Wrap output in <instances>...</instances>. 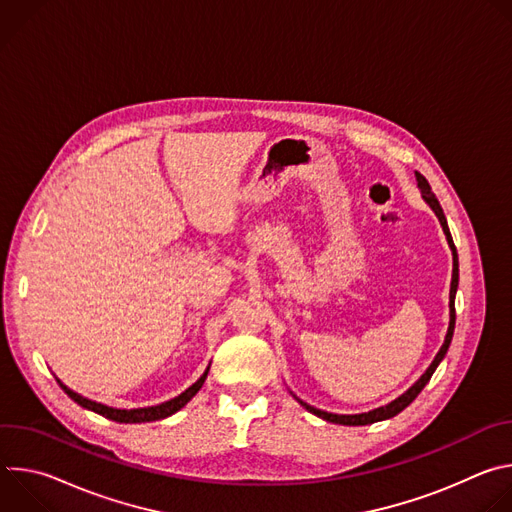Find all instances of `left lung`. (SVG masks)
<instances>
[{
    "mask_svg": "<svg viewBox=\"0 0 512 512\" xmlns=\"http://www.w3.org/2000/svg\"><path fill=\"white\" fill-rule=\"evenodd\" d=\"M415 176H417V186L421 188L423 198H425V200H427V204L433 208V212L437 214V218H440V223H442V227H444V233H446V237H448V243H450V247H452V255H454V271H452V287H450V328H448L446 340H444V344H442L440 352H437V356L433 358V362L429 364V369L421 375V379H419V381H417V383H415L407 393H403L399 399H395L393 403H389V405H385V407H379V409H375V411L360 413V415H336V413H328V411L314 409L312 405H308V403H304V401H300V399H298V401H300V403H302L310 413H314V415H318V417H322V419H326V421L340 423V425H369V423H375V421H383V419L395 417V415H397V413H401L409 403H413V399L423 391V387L429 383V379H431L433 371L437 369V364L442 362V358L446 356V352H448V348H450V342H452V336H454V328H456V306H454V300H456V289H458V279H460L458 253H456V245H454L452 235H450V229H448L446 214H444V210H442L440 202H437L435 194L431 192L429 182H427L419 172H415Z\"/></svg>",
    "mask_w": 512,
    "mask_h": 512,
    "instance_id": "left-lung-1",
    "label": "left lung"
}]
</instances>
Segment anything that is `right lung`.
<instances>
[{"mask_svg": "<svg viewBox=\"0 0 512 512\" xmlns=\"http://www.w3.org/2000/svg\"><path fill=\"white\" fill-rule=\"evenodd\" d=\"M206 375H208V371H206L190 389H186V391H184L182 395H178L176 399L166 401V403L156 405V407H145V409H113V407H107V405L89 401V399H85V397H81V395H77V393H72V391H70L68 387H64L60 381H58V385L62 387V391H64L72 401L79 403V405L85 407V409H91V411H95V413H99V415H103V417H107V419L119 421V423H141V421H158V419H164V417L176 413L178 409H182V407L200 391V387L204 385Z\"/></svg>", "mask_w": 512, "mask_h": 512, "instance_id": "1", "label": "right lung"}]
</instances>
